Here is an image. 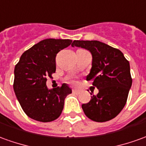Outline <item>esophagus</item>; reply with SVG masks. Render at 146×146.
Masks as SVG:
<instances>
[{
  "label": "esophagus",
  "instance_id": "1",
  "mask_svg": "<svg viewBox=\"0 0 146 146\" xmlns=\"http://www.w3.org/2000/svg\"><path fill=\"white\" fill-rule=\"evenodd\" d=\"M73 92L74 93V94L78 95V94H80V91L78 90V89H73Z\"/></svg>",
  "mask_w": 146,
  "mask_h": 146
}]
</instances>
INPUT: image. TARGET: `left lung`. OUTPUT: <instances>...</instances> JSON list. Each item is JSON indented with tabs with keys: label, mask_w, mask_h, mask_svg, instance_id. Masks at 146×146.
<instances>
[{
	"label": "left lung",
	"mask_w": 146,
	"mask_h": 146,
	"mask_svg": "<svg viewBox=\"0 0 146 146\" xmlns=\"http://www.w3.org/2000/svg\"><path fill=\"white\" fill-rule=\"evenodd\" d=\"M71 46L87 50L92 58L86 80H92L99 92L81 106L85 115L99 123L114 119L126 105L132 85L130 63L119 50L100 41L74 40Z\"/></svg>",
	"instance_id": "obj_1"
}]
</instances>
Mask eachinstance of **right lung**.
<instances>
[{"instance_id": "obj_1", "label": "right lung", "mask_w": 146, "mask_h": 146, "mask_svg": "<svg viewBox=\"0 0 146 146\" xmlns=\"http://www.w3.org/2000/svg\"><path fill=\"white\" fill-rule=\"evenodd\" d=\"M71 42L70 39H43L24 52L15 66L13 89L23 111L31 119L47 123L62 114L65 99L72 89L66 84L50 89L46 77L55 73L56 54Z\"/></svg>"}]
</instances>
